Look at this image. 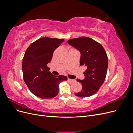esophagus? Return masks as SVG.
Wrapping results in <instances>:
<instances>
[{"instance_id": "obj_1", "label": "esophagus", "mask_w": 133, "mask_h": 133, "mask_svg": "<svg viewBox=\"0 0 133 133\" xmlns=\"http://www.w3.org/2000/svg\"><path fill=\"white\" fill-rule=\"evenodd\" d=\"M68 80H69V82H71V83L75 82V81H76V80H74V79H69V78H68Z\"/></svg>"}]
</instances>
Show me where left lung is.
I'll list each match as a JSON object with an SVG mask.
<instances>
[{
	"label": "left lung",
	"mask_w": 133,
	"mask_h": 133,
	"mask_svg": "<svg viewBox=\"0 0 133 133\" xmlns=\"http://www.w3.org/2000/svg\"><path fill=\"white\" fill-rule=\"evenodd\" d=\"M70 45L79 50L81 54L80 65L86 66L84 72L85 79H76L82 84V89L75 95L88 97L95 94L105 79L108 60L103 46L89 37L76 38L68 41Z\"/></svg>",
	"instance_id": "8db88e82"
}]
</instances>
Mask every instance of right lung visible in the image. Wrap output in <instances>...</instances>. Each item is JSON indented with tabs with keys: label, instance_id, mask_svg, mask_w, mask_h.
Returning <instances> with one entry per match:
<instances>
[{
	"label": "right lung",
	"instance_id": "right-lung-1",
	"mask_svg": "<svg viewBox=\"0 0 133 133\" xmlns=\"http://www.w3.org/2000/svg\"><path fill=\"white\" fill-rule=\"evenodd\" d=\"M64 39L43 37L31 43L27 48L23 59L24 81L30 91L42 99L53 98L59 91V84L67 80L64 75L55 76L47 64L51 60L54 50Z\"/></svg>",
	"mask_w": 133,
	"mask_h": 133
}]
</instances>
